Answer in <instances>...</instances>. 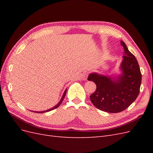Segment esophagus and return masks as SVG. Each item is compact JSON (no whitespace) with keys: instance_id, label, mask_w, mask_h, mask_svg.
<instances>
[{"instance_id":"1","label":"esophagus","mask_w":153,"mask_h":153,"mask_svg":"<svg viewBox=\"0 0 153 153\" xmlns=\"http://www.w3.org/2000/svg\"><path fill=\"white\" fill-rule=\"evenodd\" d=\"M87 76H88V73H84V74H83V75H82V79L84 80H87Z\"/></svg>"}]
</instances>
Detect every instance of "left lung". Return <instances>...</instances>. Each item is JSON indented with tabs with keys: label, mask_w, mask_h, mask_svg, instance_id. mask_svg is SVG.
<instances>
[{
	"label": "left lung",
	"mask_w": 153,
	"mask_h": 153,
	"mask_svg": "<svg viewBox=\"0 0 153 153\" xmlns=\"http://www.w3.org/2000/svg\"><path fill=\"white\" fill-rule=\"evenodd\" d=\"M124 55L119 66L120 74L111 75L92 73L87 80L94 82L96 91L90 96L91 102L99 110L118 113L126 109L139 94L142 75L137 60L121 41Z\"/></svg>",
	"instance_id": "left-lung-1"
}]
</instances>
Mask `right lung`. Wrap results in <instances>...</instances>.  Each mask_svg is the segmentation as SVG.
I'll use <instances>...</instances> for the list:
<instances>
[{
    "mask_svg": "<svg viewBox=\"0 0 153 153\" xmlns=\"http://www.w3.org/2000/svg\"><path fill=\"white\" fill-rule=\"evenodd\" d=\"M66 91H67V89H66V90L64 91V93H63V95H62V98H61V100H60L59 102V103H57L56 105L54 106L53 107L51 108H50V109H48V110H44V111H40V112H38V111H32V112H35V113H39V114H41V113H45V112H49V111H50V110H53V109L57 108V107H59V105L61 104L62 101H63V100H64V97H65V96H66Z\"/></svg>",
    "mask_w": 153,
    "mask_h": 153,
    "instance_id": "right-lung-1",
    "label": "right lung"
}]
</instances>
